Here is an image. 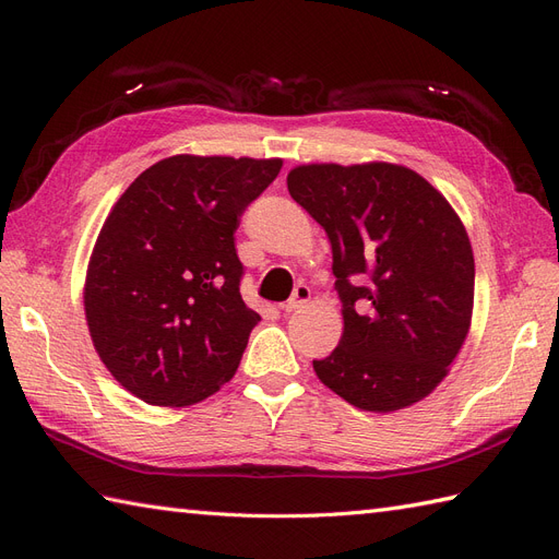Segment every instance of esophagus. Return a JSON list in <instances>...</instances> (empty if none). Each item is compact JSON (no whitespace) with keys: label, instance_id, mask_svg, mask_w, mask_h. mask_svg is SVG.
Segmentation results:
<instances>
[{"label":"esophagus","instance_id":"1","mask_svg":"<svg viewBox=\"0 0 559 559\" xmlns=\"http://www.w3.org/2000/svg\"><path fill=\"white\" fill-rule=\"evenodd\" d=\"M310 296H312L310 286L308 284H298L296 289H294V294H292V298L286 300V302H282V310L284 312H296L298 308L306 306V302L310 300Z\"/></svg>","mask_w":559,"mask_h":559}]
</instances>
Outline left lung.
<instances>
[{"label":"left lung","mask_w":559,"mask_h":559,"mask_svg":"<svg viewBox=\"0 0 559 559\" xmlns=\"http://www.w3.org/2000/svg\"><path fill=\"white\" fill-rule=\"evenodd\" d=\"M292 198L326 230L343 337L317 378L361 411L431 394L471 326L476 265L468 235L433 186L392 163L294 167Z\"/></svg>","instance_id":"1"}]
</instances>
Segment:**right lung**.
Masks as SVG:
<instances>
[{"mask_svg":"<svg viewBox=\"0 0 559 559\" xmlns=\"http://www.w3.org/2000/svg\"><path fill=\"white\" fill-rule=\"evenodd\" d=\"M280 158L173 156L118 198L97 235L83 306L99 359L151 405H191L228 382L261 317L240 294L235 230Z\"/></svg>","mask_w":559,"mask_h":559,"instance_id":"add662e5","label":"right lung"}]
</instances>
